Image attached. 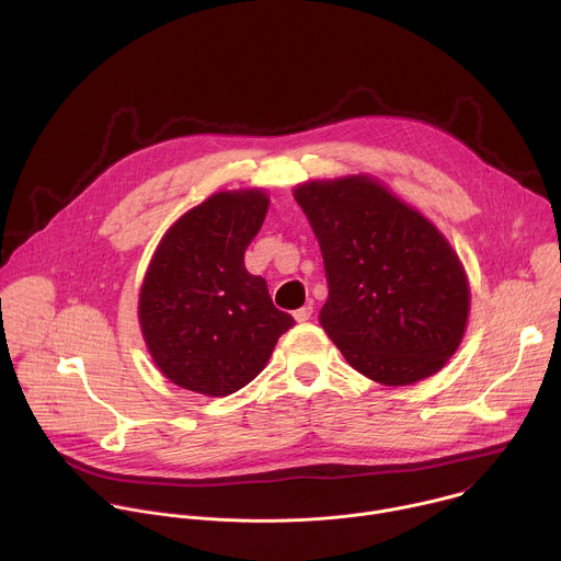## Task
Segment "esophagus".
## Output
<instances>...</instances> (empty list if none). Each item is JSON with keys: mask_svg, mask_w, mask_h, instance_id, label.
<instances>
[{"mask_svg": "<svg viewBox=\"0 0 561 561\" xmlns=\"http://www.w3.org/2000/svg\"><path fill=\"white\" fill-rule=\"evenodd\" d=\"M310 314H312V306H310V304H308V306H301V308H297V310L293 312V317L297 319L299 324H301V322H308Z\"/></svg>", "mask_w": 561, "mask_h": 561, "instance_id": "esophagus-1", "label": "esophagus"}]
</instances>
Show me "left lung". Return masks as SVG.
Returning <instances> with one entry per match:
<instances>
[{
  "mask_svg": "<svg viewBox=\"0 0 561 561\" xmlns=\"http://www.w3.org/2000/svg\"><path fill=\"white\" fill-rule=\"evenodd\" d=\"M322 249L319 324L346 362L386 386L437 373L457 351L470 290L446 237L364 175L295 188Z\"/></svg>",
  "mask_w": 561,
  "mask_h": 561,
  "instance_id": "obj_1",
  "label": "left lung"
}]
</instances>
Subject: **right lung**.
<instances>
[{"mask_svg":"<svg viewBox=\"0 0 561 561\" xmlns=\"http://www.w3.org/2000/svg\"><path fill=\"white\" fill-rule=\"evenodd\" d=\"M268 210L262 191L215 193L159 242L139 293L152 362L173 383L224 397L255 379L295 319L275 308L244 253Z\"/></svg>","mask_w":561,"mask_h":561,"instance_id":"obj_1","label":"right lung"}]
</instances>
